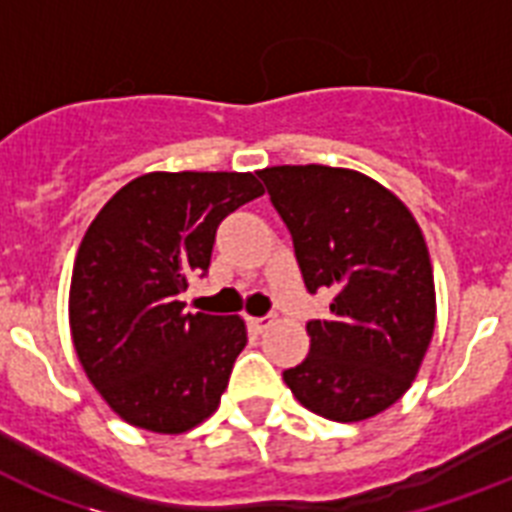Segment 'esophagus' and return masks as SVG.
I'll use <instances>...</instances> for the list:
<instances>
[{
	"label": "esophagus",
	"instance_id": "34e87169",
	"mask_svg": "<svg viewBox=\"0 0 512 512\" xmlns=\"http://www.w3.org/2000/svg\"><path fill=\"white\" fill-rule=\"evenodd\" d=\"M247 324L252 329H255L257 335H260V332H265V329L271 327L273 324V316H252V319H247Z\"/></svg>",
	"mask_w": 512,
	"mask_h": 512
}]
</instances>
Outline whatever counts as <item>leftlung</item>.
<instances>
[{
    "label": "left lung",
    "mask_w": 512,
    "mask_h": 512,
    "mask_svg": "<svg viewBox=\"0 0 512 512\" xmlns=\"http://www.w3.org/2000/svg\"><path fill=\"white\" fill-rule=\"evenodd\" d=\"M257 177L292 233L308 292H332L329 319L308 321L311 350L284 382L327 420L385 412L417 377L436 327L420 225L404 201L361 172L284 164Z\"/></svg>",
    "instance_id": "1"
}]
</instances>
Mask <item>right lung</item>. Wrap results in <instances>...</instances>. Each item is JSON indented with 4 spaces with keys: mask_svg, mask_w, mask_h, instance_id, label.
Listing matches in <instances>:
<instances>
[{
    "mask_svg": "<svg viewBox=\"0 0 512 512\" xmlns=\"http://www.w3.org/2000/svg\"><path fill=\"white\" fill-rule=\"evenodd\" d=\"M263 196L252 172H148L111 196L76 252L68 321L76 356L124 422L185 433L215 412L247 345L239 316L188 313L217 225Z\"/></svg>",
    "mask_w": 512,
    "mask_h": 512,
    "instance_id": "add662e5",
    "label": "right lung"
}]
</instances>
